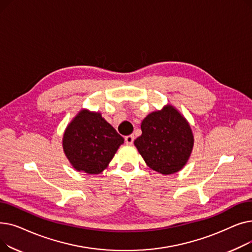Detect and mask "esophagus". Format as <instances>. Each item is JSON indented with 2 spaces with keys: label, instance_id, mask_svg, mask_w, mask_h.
<instances>
[{
  "label": "esophagus",
  "instance_id": "esophagus-1",
  "mask_svg": "<svg viewBox=\"0 0 252 252\" xmlns=\"http://www.w3.org/2000/svg\"><path fill=\"white\" fill-rule=\"evenodd\" d=\"M134 140H135V137L133 135H128L125 138V142L127 144V145H131L134 143Z\"/></svg>",
  "mask_w": 252,
  "mask_h": 252
}]
</instances>
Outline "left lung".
I'll return each mask as SVG.
<instances>
[{
	"label": "left lung",
	"instance_id": "8db88e82",
	"mask_svg": "<svg viewBox=\"0 0 252 252\" xmlns=\"http://www.w3.org/2000/svg\"><path fill=\"white\" fill-rule=\"evenodd\" d=\"M141 128L135 146L150 168L170 175L186 164L193 148V134L186 119L173 106L150 113Z\"/></svg>",
	"mask_w": 252,
	"mask_h": 252
}]
</instances>
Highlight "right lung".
<instances>
[{
  "instance_id": "right-lung-1",
  "label": "right lung",
  "mask_w": 252,
  "mask_h": 252,
  "mask_svg": "<svg viewBox=\"0 0 252 252\" xmlns=\"http://www.w3.org/2000/svg\"><path fill=\"white\" fill-rule=\"evenodd\" d=\"M124 138L100 113L82 110L66 128L63 149L72 166L99 174L111 161Z\"/></svg>"
}]
</instances>
